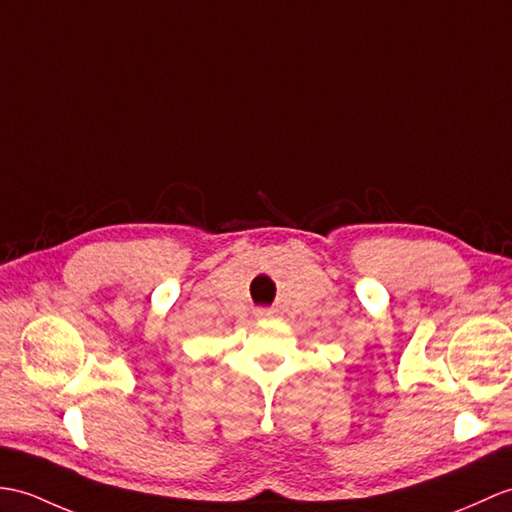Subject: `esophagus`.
I'll return each mask as SVG.
<instances>
[{
    "label": "esophagus",
    "mask_w": 512,
    "mask_h": 512,
    "mask_svg": "<svg viewBox=\"0 0 512 512\" xmlns=\"http://www.w3.org/2000/svg\"><path fill=\"white\" fill-rule=\"evenodd\" d=\"M270 316H272V310H268V307H261V310L255 312V318H259V320H266Z\"/></svg>",
    "instance_id": "esophagus-1"
}]
</instances>
